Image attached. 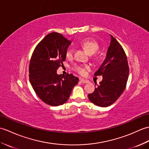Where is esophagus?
I'll return each instance as SVG.
<instances>
[{"mask_svg":"<svg viewBox=\"0 0 149 149\" xmlns=\"http://www.w3.org/2000/svg\"><path fill=\"white\" fill-rule=\"evenodd\" d=\"M80 81L82 83H84V84H86V83H88V81H87V80H85V79H80Z\"/></svg>","mask_w":149,"mask_h":149,"instance_id":"34e87169","label":"esophagus"}]
</instances>
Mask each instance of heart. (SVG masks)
<instances>
[{
	"mask_svg": "<svg viewBox=\"0 0 149 149\" xmlns=\"http://www.w3.org/2000/svg\"><path fill=\"white\" fill-rule=\"evenodd\" d=\"M81 45L83 47V48L86 50V52L90 55H92L93 54L95 53L98 50H99V44L96 42L95 40L93 39L88 38L84 40L83 42L81 43ZM73 54V49L71 47L66 50V56L70 58ZM90 68V67L87 65H78L75 66V70H76L79 74L81 75L85 74L87 70Z\"/></svg>",
	"mask_w": 149,
	"mask_h": 149,
	"instance_id": "b5f03b06",
	"label": "heart"
}]
</instances>
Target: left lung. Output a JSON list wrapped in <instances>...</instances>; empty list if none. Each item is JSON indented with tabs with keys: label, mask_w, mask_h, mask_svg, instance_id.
I'll return each mask as SVG.
<instances>
[{
	"label": "left lung",
	"mask_w": 149,
	"mask_h": 149,
	"mask_svg": "<svg viewBox=\"0 0 149 149\" xmlns=\"http://www.w3.org/2000/svg\"><path fill=\"white\" fill-rule=\"evenodd\" d=\"M110 36L106 59L94 74L95 76L102 75V81L92 93L88 95L91 102L100 107L109 106L118 99L125 90L129 77V69L124 50L115 38Z\"/></svg>",
	"instance_id": "1"
}]
</instances>
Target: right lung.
Instances as JSON below:
<instances>
[{
    "mask_svg": "<svg viewBox=\"0 0 149 149\" xmlns=\"http://www.w3.org/2000/svg\"><path fill=\"white\" fill-rule=\"evenodd\" d=\"M71 43L62 34L51 33L38 44L31 56L30 83L40 99L50 106L65 103L79 82V78L72 74L65 76L57 74Z\"/></svg>",
    "mask_w": 149,
    "mask_h": 149,
    "instance_id": "right-lung-1",
    "label": "right lung"
}]
</instances>
